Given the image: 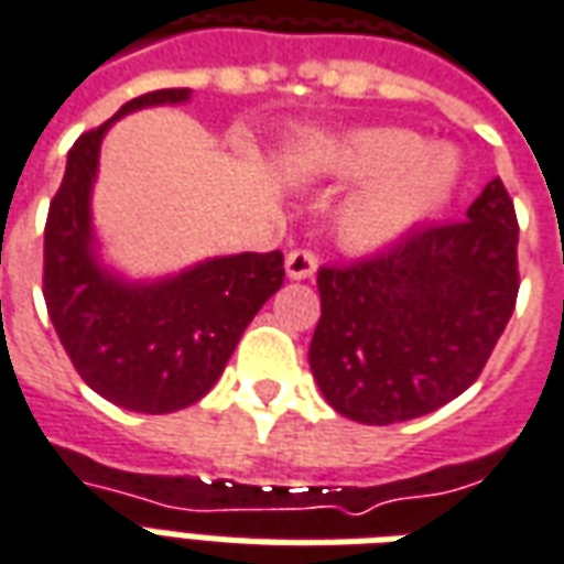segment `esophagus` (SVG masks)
Instances as JSON below:
<instances>
[{"instance_id": "1", "label": "esophagus", "mask_w": 564, "mask_h": 564, "mask_svg": "<svg viewBox=\"0 0 564 564\" xmlns=\"http://www.w3.org/2000/svg\"><path fill=\"white\" fill-rule=\"evenodd\" d=\"M317 271V257L311 250H290L286 253V278L290 281H307Z\"/></svg>"}]
</instances>
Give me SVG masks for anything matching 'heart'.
<instances>
[{"instance_id": "1", "label": "heart", "mask_w": 564, "mask_h": 564, "mask_svg": "<svg viewBox=\"0 0 564 564\" xmlns=\"http://www.w3.org/2000/svg\"><path fill=\"white\" fill-rule=\"evenodd\" d=\"M317 172L368 181L344 202L338 232L347 247L375 250L435 214L459 184V160L444 144H423L408 129H356L314 141Z\"/></svg>"}]
</instances>
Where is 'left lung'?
<instances>
[{"label":"left lung","instance_id":"left-lung-1","mask_svg":"<svg viewBox=\"0 0 564 564\" xmlns=\"http://www.w3.org/2000/svg\"><path fill=\"white\" fill-rule=\"evenodd\" d=\"M517 210L496 177L465 220L323 265L307 359L326 402L356 423L390 425L468 390L517 305Z\"/></svg>","mask_w":564,"mask_h":564}]
</instances>
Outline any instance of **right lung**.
Segmentation results:
<instances>
[{
	"mask_svg": "<svg viewBox=\"0 0 564 564\" xmlns=\"http://www.w3.org/2000/svg\"><path fill=\"white\" fill-rule=\"evenodd\" d=\"M189 99L186 87L127 102L68 150L44 226V302L80 380L139 414H172L217 383L247 323L283 283V253L205 259L162 281L117 278L96 257L90 193L115 120Z\"/></svg>",
	"mask_w": 564,
	"mask_h": 564,
	"instance_id": "1",
	"label": "right lung"
}]
</instances>
